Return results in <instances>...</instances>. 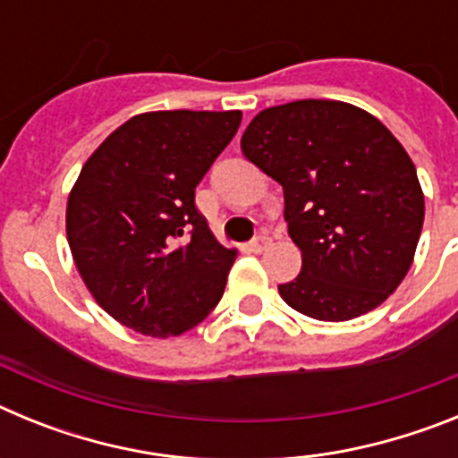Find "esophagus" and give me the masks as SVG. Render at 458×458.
Listing matches in <instances>:
<instances>
[{
    "label": "esophagus",
    "mask_w": 458,
    "mask_h": 458,
    "mask_svg": "<svg viewBox=\"0 0 458 458\" xmlns=\"http://www.w3.org/2000/svg\"><path fill=\"white\" fill-rule=\"evenodd\" d=\"M268 245H270V236H268V233H261V236H257L252 242H250V248H252L254 252H264V250L268 248Z\"/></svg>",
    "instance_id": "34e87169"
}]
</instances>
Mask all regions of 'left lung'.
Masks as SVG:
<instances>
[{
	"instance_id": "obj_1",
	"label": "left lung",
	"mask_w": 458,
	"mask_h": 458,
	"mask_svg": "<svg viewBox=\"0 0 458 458\" xmlns=\"http://www.w3.org/2000/svg\"><path fill=\"white\" fill-rule=\"evenodd\" d=\"M242 156L284 190V220L302 270L279 295L318 321H351L402 284L424 222L406 148L365 109L295 100L259 112Z\"/></svg>"
}]
</instances>
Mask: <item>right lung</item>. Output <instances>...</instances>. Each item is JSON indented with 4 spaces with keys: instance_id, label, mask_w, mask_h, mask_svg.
<instances>
[{
    "instance_id": "1",
    "label": "right lung",
    "mask_w": 458,
    "mask_h": 458,
    "mask_svg": "<svg viewBox=\"0 0 458 458\" xmlns=\"http://www.w3.org/2000/svg\"><path fill=\"white\" fill-rule=\"evenodd\" d=\"M241 119V109L144 112L84 163L68 194V245L87 289L121 326L176 337L220 302L238 252L213 236L194 188Z\"/></svg>"
}]
</instances>
